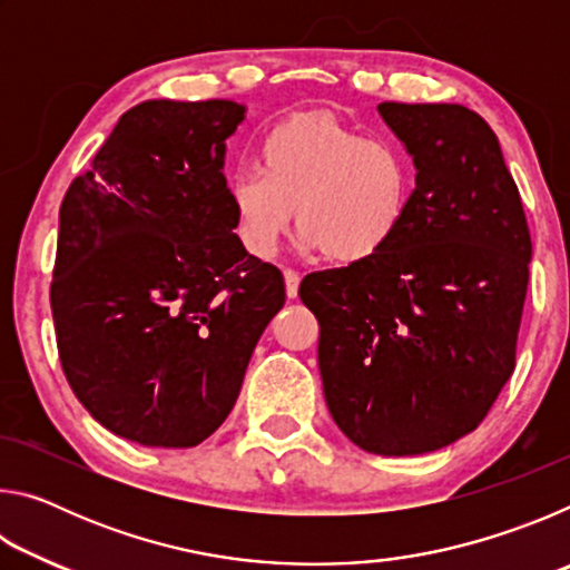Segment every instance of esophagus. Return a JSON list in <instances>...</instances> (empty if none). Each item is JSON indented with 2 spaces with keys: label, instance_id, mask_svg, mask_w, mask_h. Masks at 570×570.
Wrapping results in <instances>:
<instances>
[{
  "label": "esophagus",
  "instance_id": "1",
  "mask_svg": "<svg viewBox=\"0 0 570 570\" xmlns=\"http://www.w3.org/2000/svg\"><path fill=\"white\" fill-rule=\"evenodd\" d=\"M284 282H286V296L288 298H296L298 296V282H302V276H298L296 272H292V268H286Z\"/></svg>",
  "mask_w": 570,
  "mask_h": 570
}]
</instances>
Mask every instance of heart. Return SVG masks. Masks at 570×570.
I'll list each match as a JSON object with an SVG mask.
<instances>
[{
	"mask_svg": "<svg viewBox=\"0 0 570 570\" xmlns=\"http://www.w3.org/2000/svg\"><path fill=\"white\" fill-rule=\"evenodd\" d=\"M412 186L414 163L400 142L298 112L264 135L258 170H238L228 196L250 256L272 258L296 214L298 248L356 266L397 238Z\"/></svg>",
	"mask_w": 570,
	"mask_h": 570,
	"instance_id": "heart-1",
	"label": "heart"
}]
</instances>
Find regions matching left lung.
Segmentation results:
<instances>
[{"label": "left lung", "mask_w": 570, "mask_h": 570, "mask_svg": "<svg viewBox=\"0 0 570 570\" xmlns=\"http://www.w3.org/2000/svg\"><path fill=\"white\" fill-rule=\"evenodd\" d=\"M417 176L397 238L304 276L326 407L356 448L435 452L485 420L515 370L533 254L490 125L462 105L382 102Z\"/></svg>", "instance_id": "left-lung-1"}]
</instances>
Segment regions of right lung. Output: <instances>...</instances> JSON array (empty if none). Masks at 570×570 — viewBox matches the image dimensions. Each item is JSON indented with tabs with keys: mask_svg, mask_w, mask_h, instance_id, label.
<instances>
[{
	"mask_svg": "<svg viewBox=\"0 0 570 570\" xmlns=\"http://www.w3.org/2000/svg\"><path fill=\"white\" fill-rule=\"evenodd\" d=\"M234 100H146L122 115L60 208L52 320L65 377L102 428L196 448L234 410L258 336L286 302L234 234Z\"/></svg>",
	"mask_w": 570,
	"mask_h": 570,
	"instance_id": "right-lung-1",
	"label": "right lung"
}]
</instances>
